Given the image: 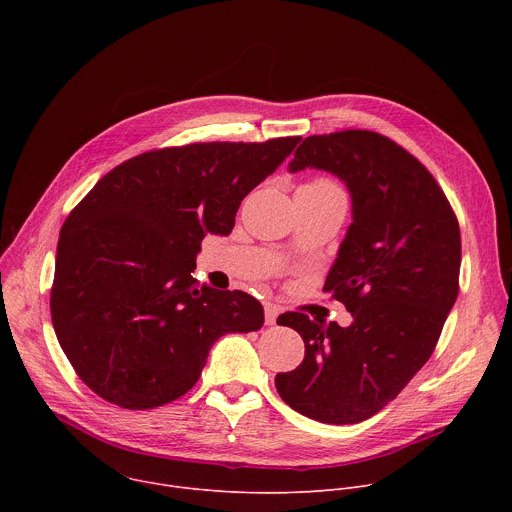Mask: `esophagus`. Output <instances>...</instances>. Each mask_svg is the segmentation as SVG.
<instances>
[{
	"instance_id": "1",
	"label": "esophagus",
	"mask_w": 512,
	"mask_h": 512,
	"mask_svg": "<svg viewBox=\"0 0 512 512\" xmlns=\"http://www.w3.org/2000/svg\"><path fill=\"white\" fill-rule=\"evenodd\" d=\"M281 314V308L277 304H265V324L273 326L277 322V316Z\"/></svg>"
}]
</instances>
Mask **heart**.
I'll use <instances>...</instances> for the list:
<instances>
[{"label": "heart", "instance_id": "1", "mask_svg": "<svg viewBox=\"0 0 512 512\" xmlns=\"http://www.w3.org/2000/svg\"><path fill=\"white\" fill-rule=\"evenodd\" d=\"M308 188H316V190H340L332 180H328V178H316V180H312L310 184H306Z\"/></svg>", "mask_w": 512, "mask_h": 512}]
</instances>
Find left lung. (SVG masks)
Returning a JSON list of instances; mask_svg holds the SVG:
<instances>
[{"mask_svg": "<svg viewBox=\"0 0 512 512\" xmlns=\"http://www.w3.org/2000/svg\"><path fill=\"white\" fill-rule=\"evenodd\" d=\"M342 178L352 225L324 291L352 314L348 328L285 312L300 332V367L277 373L279 397L322 423H358L391 403L429 360L460 291L456 212L429 170L399 143L367 129L310 135L289 172Z\"/></svg>", "mask_w": 512, "mask_h": 512, "instance_id": "obj_1", "label": "left lung"}]
</instances>
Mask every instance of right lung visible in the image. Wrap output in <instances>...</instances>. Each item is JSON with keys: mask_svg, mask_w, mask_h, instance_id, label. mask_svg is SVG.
Segmentation results:
<instances>
[{"mask_svg": "<svg viewBox=\"0 0 512 512\" xmlns=\"http://www.w3.org/2000/svg\"><path fill=\"white\" fill-rule=\"evenodd\" d=\"M204 141L139 154L72 208L62 225L50 316L79 379L123 409L188 393L210 346L263 326L245 291L192 277L206 233L229 235L241 200L300 143Z\"/></svg>", "mask_w": 512, "mask_h": 512, "instance_id": "obj_1", "label": "right lung"}]
</instances>
